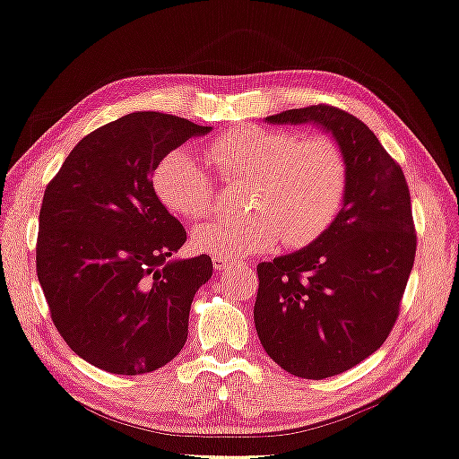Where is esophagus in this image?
I'll return each mask as SVG.
<instances>
[{
	"mask_svg": "<svg viewBox=\"0 0 459 459\" xmlns=\"http://www.w3.org/2000/svg\"><path fill=\"white\" fill-rule=\"evenodd\" d=\"M212 264H214V270L216 272H222L230 268V265H243V268H247L249 264H237V262H230V259H224V257H214L212 259Z\"/></svg>",
	"mask_w": 459,
	"mask_h": 459,
	"instance_id": "esophagus-1",
	"label": "esophagus"
}]
</instances>
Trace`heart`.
<instances>
[{
  "mask_svg": "<svg viewBox=\"0 0 459 459\" xmlns=\"http://www.w3.org/2000/svg\"><path fill=\"white\" fill-rule=\"evenodd\" d=\"M204 156L221 179L251 186L243 200L251 214L214 218L191 232L194 247L210 255L245 257L272 249L280 238L286 247H305L332 227L344 202L346 156L327 135L238 126L206 143ZM152 186L175 216L195 221L214 208V179L187 150L162 156Z\"/></svg>",
  "mask_w": 459,
  "mask_h": 459,
  "instance_id": "b5f03b06",
  "label": "heart"
}]
</instances>
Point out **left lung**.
Here are the masks:
<instances>
[{
	"label": "left lung",
	"instance_id": "8db88e82",
	"mask_svg": "<svg viewBox=\"0 0 459 459\" xmlns=\"http://www.w3.org/2000/svg\"><path fill=\"white\" fill-rule=\"evenodd\" d=\"M313 123L342 148L348 187L336 221L289 255L257 265L253 319L264 351L303 379L333 377L385 342L414 265L416 235L400 164L354 115L330 105L265 117Z\"/></svg>",
	"mask_w": 459,
	"mask_h": 459
}]
</instances>
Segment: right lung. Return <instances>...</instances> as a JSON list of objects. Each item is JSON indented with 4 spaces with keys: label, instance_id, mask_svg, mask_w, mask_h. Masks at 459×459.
<instances>
[{
    "label": "right lung",
    "instance_id": "right-lung-1",
    "mask_svg": "<svg viewBox=\"0 0 459 459\" xmlns=\"http://www.w3.org/2000/svg\"><path fill=\"white\" fill-rule=\"evenodd\" d=\"M210 132L175 115L129 113L82 138L45 189L40 289L61 338L102 371H156L186 344L212 259H173L187 232L162 206L152 173L164 154Z\"/></svg>",
    "mask_w": 459,
    "mask_h": 459
}]
</instances>
